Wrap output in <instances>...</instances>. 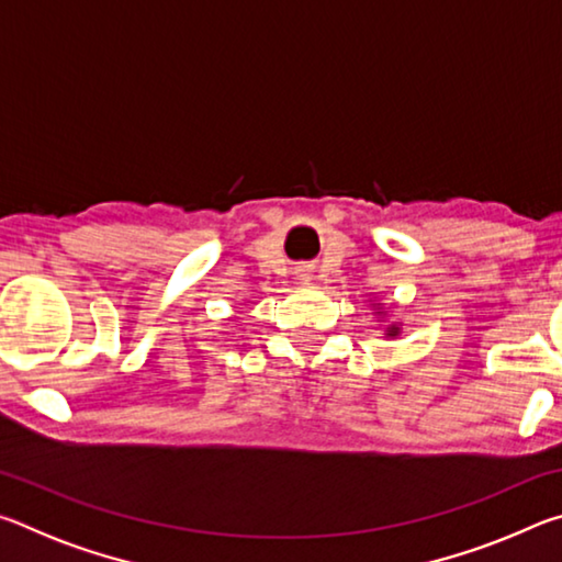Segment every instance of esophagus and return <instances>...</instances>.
Listing matches in <instances>:
<instances>
[{"mask_svg": "<svg viewBox=\"0 0 562 562\" xmlns=\"http://www.w3.org/2000/svg\"><path fill=\"white\" fill-rule=\"evenodd\" d=\"M310 272H312V268H310V265H300V268H297V274H300V280H307V278H310Z\"/></svg>", "mask_w": 562, "mask_h": 562, "instance_id": "1", "label": "esophagus"}]
</instances>
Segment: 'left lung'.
Listing matches in <instances>:
<instances>
[{
  "mask_svg": "<svg viewBox=\"0 0 562 562\" xmlns=\"http://www.w3.org/2000/svg\"><path fill=\"white\" fill-rule=\"evenodd\" d=\"M389 331H392V335H396V331H398V329H396V327H392V329H389Z\"/></svg>",
  "mask_w": 562,
  "mask_h": 562,
  "instance_id": "8db88e82",
  "label": "left lung"
}]
</instances>
